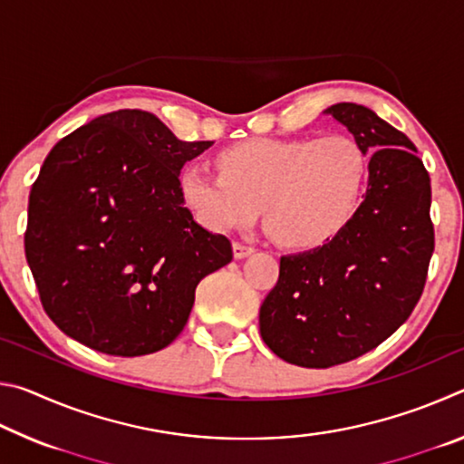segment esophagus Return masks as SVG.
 Returning <instances> with one entry per match:
<instances>
[{
	"instance_id": "1",
	"label": "esophagus",
	"mask_w": 464,
	"mask_h": 464,
	"mask_svg": "<svg viewBox=\"0 0 464 464\" xmlns=\"http://www.w3.org/2000/svg\"><path fill=\"white\" fill-rule=\"evenodd\" d=\"M254 254V247L249 246H243V243H233V256L235 260H243V257H247Z\"/></svg>"
}]
</instances>
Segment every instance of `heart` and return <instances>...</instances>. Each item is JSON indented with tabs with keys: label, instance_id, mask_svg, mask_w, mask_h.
Returning a JSON list of instances; mask_svg holds the SVG:
<instances>
[{
	"label": "heart",
	"instance_id": "obj_1",
	"mask_svg": "<svg viewBox=\"0 0 464 464\" xmlns=\"http://www.w3.org/2000/svg\"><path fill=\"white\" fill-rule=\"evenodd\" d=\"M218 174L190 166L179 196L204 229L227 233L264 225L290 249H317L348 227L362 204L368 157L350 135L319 139L256 137L215 157Z\"/></svg>",
	"mask_w": 464,
	"mask_h": 464
}]
</instances>
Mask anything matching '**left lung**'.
Returning a JSON list of instances; mask_svg holds the SVG:
<instances>
[{"label":"left lung","mask_w":464,"mask_h":464,"mask_svg":"<svg viewBox=\"0 0 464 464\" xmlns=\"http://www.w3.org/2000/svg\"><path fill=\"white\" fill-rule=\"evenodd\" d=\"M324 114L371 161L354 221L325 246L282 256L260 307L266 345L304 368L343 364L395 334L420 301L434 254L430 176L415 145L366 106L342 102Z\"/></svg>","instance_id":"left-lung-1"}]
</instances>
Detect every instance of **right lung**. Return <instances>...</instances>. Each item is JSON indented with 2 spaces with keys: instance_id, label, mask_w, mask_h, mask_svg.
Segmentation results:
<instances>
[{
  "instance_id": "add662e5",
  "label": "right lung",
  "mask_w": 464,
  "mask_h": 464,
  "mask_svg": "<svg viewBox=\"0 0 464 464\" xmlns=\"http://www.w3.org/2000/svg\"><path fill=\"white\" fill-rule=\"evenodd\" d=\"M213 140H179L157 116H98L51 149L30 190L26 260L46 315L110 356L166 348L198 282L233 260L194 221L179 169Z\"/></svg>"
}]
</instances>
